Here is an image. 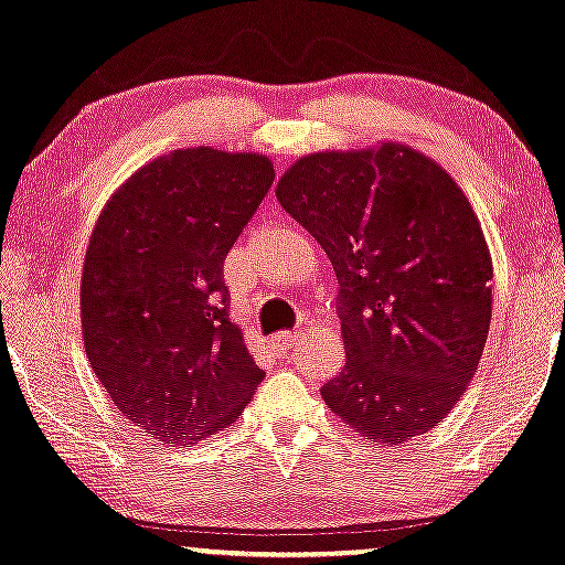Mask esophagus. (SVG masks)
Listing matches in <instances>:
<instances>
[{
	"label": "esophagus",
	"mask_w": 565,
	"mask_h": 565,
	"mask_svg": "<svg viewBox=\"0 0 565 565\" xmlns=\"http://www.w3.org/2000/svg\"><path fill=\"white\" fill-rule=\"evenodd\" d=\"M299 339V331H281V333H276L274 335V347H276V352H281V354H287L291 347H295V341Z\"/></svg>",
	"instance_id": "34e87169"
}]
</instances>
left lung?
I'll list each match as a JSON object with an SVG mask.
<instances>
[{
  "label": "left lung",
  "instance_id": "obj_1",
  "mask_svg": "<svg viewBox=\"0 0 565 565\" xmlns=\"http://www.w3.org/2000/svg\"><path fill=\"white\" fill-rule=\"evenodd\" d=\"M276 198L339 278L347 365L320 388L373 443L433 430L467 391L492 316V260L467 195L404 142L307 153Z\"/></svg>",
  "mask_w": 565,
  "mask_h": 565
}]
</instances>
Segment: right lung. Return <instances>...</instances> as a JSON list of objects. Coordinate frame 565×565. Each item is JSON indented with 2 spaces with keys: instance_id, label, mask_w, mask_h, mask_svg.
I'll list each match as a JSON object with an SVG mask.
<instances>
[{
  "instance_id": "1",
  "label": "right lung",
  "mask_w": 565,
  "mask_h": 565,
  "mask_svg": "<svg viewBox=\"0 0 565 565\" xmlns=\"http://www.w3.org/2000/svg\"><path fill=\"white\" fill-rule=\"evenodd\" d=\"M270 184L268 156L180 148L98 213L81 276L85 356L156 440L192 446L237 423L263 381L230 320L224 260Z\"/></svg>"
}]
</instances>
